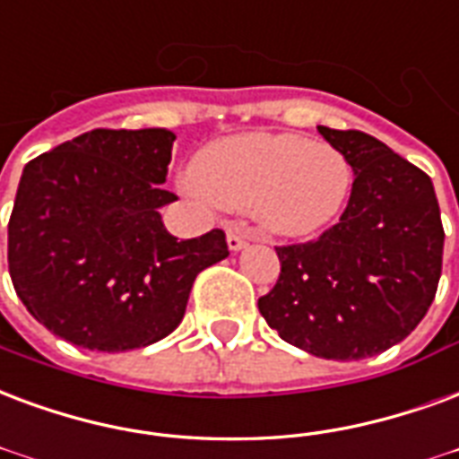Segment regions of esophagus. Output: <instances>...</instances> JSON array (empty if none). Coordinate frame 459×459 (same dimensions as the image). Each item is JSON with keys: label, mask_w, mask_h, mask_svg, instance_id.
Masks as SVG:
<instances>
[{"label": "esophagus", "mask_w": 459, "mask_h": 459, "mask_svg": "<svg viewBox=\"0 0 459 459\" xmlns=\"http://www.w3.org/2000/svg\"><path fill=\"white\" fill-rule=\"evenodd\" d=\"M250 240H255V233L250 229H240V226H233L229 230V247L230 250H243V247L250 243Z\"/></svg>", "instance_id": "34e87169"}]
</instances>
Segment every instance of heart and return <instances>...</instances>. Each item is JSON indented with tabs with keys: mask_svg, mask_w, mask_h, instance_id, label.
I'll list each match as a JSON object with an SVG mask.
<instances>
[{
	"mask_svg": "<svg viewBox=\"0 0 459 459\" xmlns=\"http://www.w3.org/2000/svg\"><path fill=\"white\" fill-rule=\"evenodd\" d=\"M192 185L219 206L253 212L273 233L311 236L342 212L352 165L338 148L304 135L253 134L204 148Z\"/></svg>",
	"mask_w": 459,
	"mask_h": 459,
	"instance_id": "1",
	"label": "heart"
}]
</instances>
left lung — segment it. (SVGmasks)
I'll return each mask as SVG.
<instances>
[{"instance_id":"8db88e82","label":"left lung","mask_w":459,"mask_h":459,"mask_svg":"<svg viewBox=\"0 0 459 459\" xmlns=\"http://www.w3.org/2000/svg\"><path fill=\"white\" fill-rule=\"evenodd\" d=\"M318 134L351 160V199L316 240L274 247L280 277L257 307L281 341L316 358H372L402 342L436 299L440 206L429 175L382 141L328 126Z\"/></svg>"}]
</instances>
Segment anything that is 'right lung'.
<instances>
[{"instance_id":"obj_1","label":"right lung","mask_w":459,"mask_h":459,"mask_svg":"<svg viewBox=\"0 0 459 459\" xmlns=\"http://www.w3.org/2000/svg\"><path fill=\"white\" fill-rule=\"evenodd\" d=\"M175 134L94 128L23 168L9 219V274L29 314L87 351L145 348L182 321L196 274L229 257L213 229L162 226Z\"/></svg>"}]
</instances>
